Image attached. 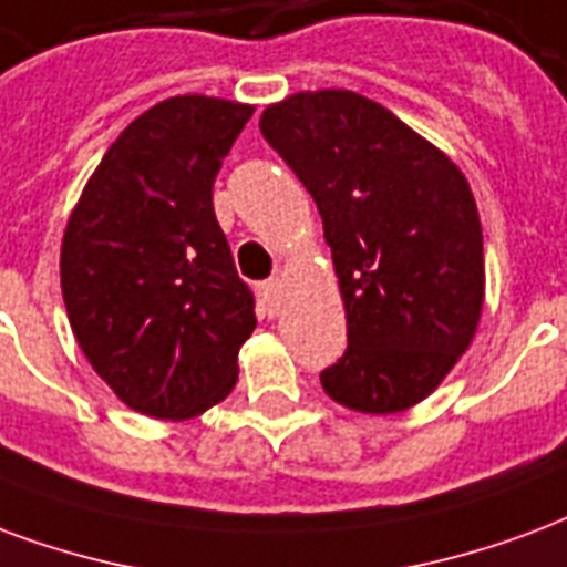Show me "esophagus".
<instances>
[{
	"mask_svg": "<svg viewBox=\"0 0 567 567\" xmlns=\"http://www.w3.org/2000/svg\"><path fill=\"white\" fill-rule=\"evenodd\" d=\"M261 295L264 300L272 306V309H279V303H282V295H285V279H270V282H264L261 285Z\"/></svg>",
	"mask_w": 567,
	"mask_h": 567,
	"instance_id": "obj_1",
	"label": "esophagus"
}]
</instances>
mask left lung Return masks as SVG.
<instances>
[{"label":"left lung","instance_id":"obj_1","mask_svg":"<svg viewBox=\"0 0 567 567\" xmlns=\"http://www.w3.org/2000/svg\"><path fill=\"white\" fill-rule=\"evenodd\" d=\"M261 134L318 204L346 303L330 400L396 414L426 400L475 339L484 234L463 171L400 116L351 90L295 92Z\"/></svg>","mask_w":567,"mask_h":567}]
</instances>
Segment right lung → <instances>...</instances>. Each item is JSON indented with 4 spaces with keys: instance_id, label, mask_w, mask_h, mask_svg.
Masks as SVG:
<instances>
[{
    "instance_id": "add662e5",
    "label": "right lung",
    "mask_w": 567,
    "mask_h": 567,
    "mask_svg": "<svg viewBox=\"0 0 567 567\" xmlns=\"http://www.w3.org/2000/svg\"><path fill=\"white\" fill-rule=\"evenodd\" d=\"M251 104L174 95L104 153L62 237L78 346L120 400L188 421L228 396L255 330V297L213 213L221 158Z\"/></svg>"
}]
</instances>
